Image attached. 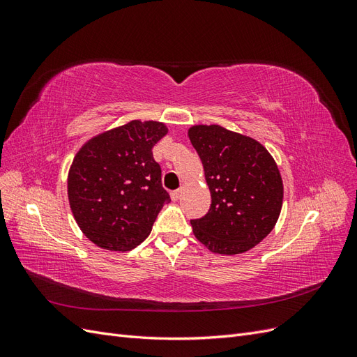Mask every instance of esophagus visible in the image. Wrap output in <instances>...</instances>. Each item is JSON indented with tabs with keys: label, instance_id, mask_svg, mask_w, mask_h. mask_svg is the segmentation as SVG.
<instances>
[{
	"label": "esophagus",
	"instance_id": "1",
	"mask_svg": "<svg viewBox=\"0 0 357 357\" xmlns=\"http://www.w3.org/2000/svg\"><path fill=\"white\" fill-rule=\"evenodd\" d=\"M180 195H181V189H177V190H172V192H171L172 201H177V199L180 198Z\"/></svg>",
	"mask_w": 357,
	"mask_h": 357
}]
</instances>
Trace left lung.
<instances>
[{
    "label": "left lung",
    "instance_id": "obj_1",
    "mask_svg": "<svg viewBox=\"0 0 357 357\" xmlns=\"http://www.w3.org/2000/svg\"><path fill=\"white\" fill-rule=\"evenodd\" d=\"M189 138L211 193L208 213L190 220L193 234L213 253L250 250L282 211L283 181L273 156L256 139L219 125L192 126Z\"/></svg>",
    "mask_w": 357,
    "mask_h": 357
}]
</instances>
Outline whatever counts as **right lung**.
Returning a JSON list of instances; mask_svg holds the SVG:
<instances>
[{
    "label": "right lung",
    "mask_w": 357,
    "mask_h": 357,
    "mask_svg": "<svg viewBox=\"0 0 357 357\" xmlns=\"http://www.w3.org/2000/svg\"><path fill=\"white\" fill-rule=\"evenodd\" d=\"M164 123L132 121L89 139L68 174V199L82 232L98 247L126 252L143 243L169 195L152 149Z\"/></svg>",
    "instance_id": "obj_1"
}]
</instances>
